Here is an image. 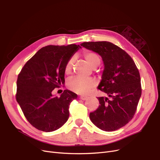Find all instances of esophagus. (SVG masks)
Listing matches in <instances>:
<instances>
[{"instance_id": "esophagus-1", "label": "esophagus", "mask_w": 160, "mask_h": 160, "mask_svg": "<svg viewBox=\"0 0 160 160\" xmlns=\"http://www.w3.org/2000/svg\"><path fill=\"white\" fill-rule=\"evenodd\" d=\"M79 98L81 99V100H85L87 98V97L86 96H83V95H81L80 97H79Z\"/></svg>"}]
</instances>
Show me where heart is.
<instances>
[{
	"label": "heart",
	"instance_id": "1",
	"mask_svg": "<svg viewBox=\"0 0 160 160\" xmlns=\"http://www.w3.org/2000/svg\"><path fill=\"white\" fill-rule=\"evenodd\" d=\"M84 58L88 64L92 68H96L99 66L101 62L99 56L94 52H85L84 53ZM75 63V58L72 57L67 62L65 67V73L66 75H70ZM68 88L75 92L76 93L81 95H85L93 89L96 85V82L92 78L83 79L81 77H74L70 79L67 83Z\"/></svg>",
	"mask_w": 160,
	"mask_h": 160
}]
</instances>
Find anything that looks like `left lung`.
<instances>
[{
  "label": "left lung",
  "instance_id": "8db88e82",
  "mask_svg": "<svg viewBox=\"0 0 160 160\" xmlns=\"http://www.w3.org/2000/svg\"><path fill=\"white\" fill-rule=\"evenodd\" d=\"M81 46L98 53L104 64L98 89L107 96L98 98L100 105L90 113V119L101 130H118L128 123L136 111L142 95L139 71L132 58L110 42H84Z\"/></svg>",
  "mask_w": 160,
  "mask_h": 160
}]
</instances>
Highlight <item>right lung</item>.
Returning <instances> with one entry per match:
<instances>
[{"label":"right lung","mask_w":160,"mask_h":160,"mask_svg":"<svg viewBox=\"0 0 160 160\" xmlns=\"http://www.w3.org/2000/svg\"><path fill=\"white\" fill-rule=\"evenodd\" d=\"M79 48L75 44L42 47L18 74L17 101L28 122L37 129L53 132L68 120L69 105L77 95L66 89L58 98L52 91L65 83V65Z\"/></svg>","instance_id":"obj_1"}]
</instances>
